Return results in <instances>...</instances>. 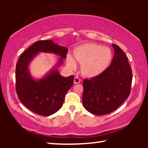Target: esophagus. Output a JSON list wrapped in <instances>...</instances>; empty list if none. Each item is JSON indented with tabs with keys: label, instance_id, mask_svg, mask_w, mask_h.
Here are the masks:
<instances>
[{
	"label": "esophagus",
	"instance_id": "34e87169",
	"mask_svg": "<svg viewBox=\"0 0 148 148\" xmlns=\"http://www.w3.org/2000/svg\"><path fill=\"white\" fill-rule=\"evenodd\" d=\"M80 82H81V79L79 78L78 77H75L74 78V83L75 84H79V83H80Z\"/></svg>",
	"mask_w": 148,
	"mask_h": 148
}]
</instances>
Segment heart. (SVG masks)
<instances>
[{
    "label": "heart",
    "instance_id": "obj_1",
    "mask_svg": "<svg viewBox=\"0 0 148 148\" xmlns=\"http://www.w3.org/2000/svg\"><path fill=\"white\" fill-rule=\"evenodd\" d=\"M112 57L113 54L110 48L94 43L82 44L74 50L75 59L82 64V73L89 77L104 73L110 66ZM66 62L71 69L76 68L75 62L69 55L66 58Z\"/></svg>",
    "mask_w": 148,
    "mask_h": 148
}]
</instances>
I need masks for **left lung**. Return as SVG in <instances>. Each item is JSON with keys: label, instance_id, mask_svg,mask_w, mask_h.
I'll list each match as a JSON object with an SVG mask.
<instances>
[{"label": "left lung", "instance_id": "left-lung-1", "mask_svg": "<svg viewBox=\"0 0 148 148\" xmlns=\"http://www.w3.org/2000/svg\"><path fill=\"white\" fill-rule=\"evenodd\" d=\"M112 46L114 56L108 68L102 74L83 82V105L93 114L113 112L131 93L133 74L128 58L118 46L112 44Z\"/></svg>", "mask_w": 148, "mask_h": 148}]
</instances>
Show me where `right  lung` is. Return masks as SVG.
I'll use <instances>...</instances> for the list:
<instances>
[{
  "label": "right lung",
  "mask_w": 148,
  "mask_h": 148,
  "mask_svg": "<svg viewBox=\"0 0 148 148\" xmlns=\"http://www.w3.org/2000/svg\"><path fill=\"white\" fill-rule=\"evenodd\" d=\"M39 52H52L65 58L68 49L48 40L32 44L21 54L16 64L15 90L18 98L26 108L36 114L50 116L62 107L66 92L73 84L74 77H64L54 69L42 79L34 80L29 73L28 65ZM62 58L58 64L62 62Z\"/></svg>",
  "instance_id": "add662e5"
}]
</instances>
